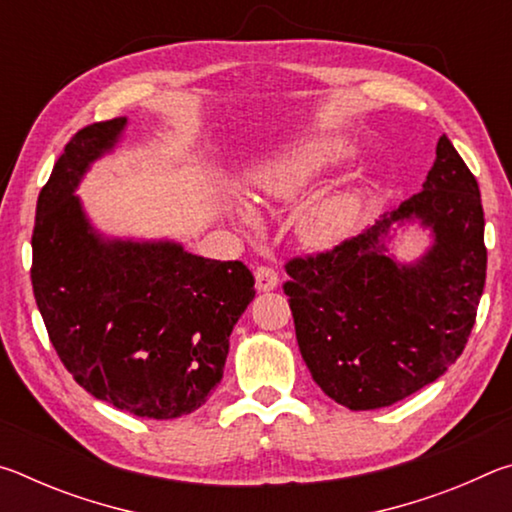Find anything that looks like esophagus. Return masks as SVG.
I'll use <instances>...</instances> for the list:
<instances>
[{"label":"esophagus","mask_w":512,"mask_h":512,"mask_svg":"<svg viewBox=\"0 0 512 512\" xmlns=\"http://www.w3.org/2000/svg\"><path fill=\"white\" fill-rule=\"evenodd\" d=\"M280 282V277L273 271L271 266H257L255 268V284L259 291H273Z\"/></svg>","instance_id":"esophagus-1"}]
</instances>
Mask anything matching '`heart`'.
Wrapping results in <instances>:
<instances>
[{"mask_svg": "<svg viewBox=\"0 0 512 512\" xmlns=\"http://www.w3.org/2000/svg\"><path fill=\"white\" fill-rule=\"evenodd\" d=\"M339 155V146L329 142L296 146L262 164L255 173V187L271 201H296ZM357 216L359 201L352 194L309 203L300 212V237L311 246L336 244L354 228Z\"/></svg>", "mask_w": 512, "mask_h": 512, "instance_id": "heart-1", "label": "heart"}]
</instances>
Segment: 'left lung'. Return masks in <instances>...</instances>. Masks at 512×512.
<instances>
[{
    "label": "left lung",
    "mask_w": 512,
    "mask_h": 512,
    "mask_svg": "<svg viewBox=\"0 0 512 512\" xmlns=\"http://www.w3.org/2000/svg\"><path fill=\"white\" fill-rule=\"evenodd\" d=\"M420 218L437 241L397 265L383 237ZM479 183L443 135L422 185L397 210L325 253L293 257L282 284L300 354L316 384L350 411L384 409L436 381L461 357L485 284Z\"/></svg>",
    "instance_id": "left-lung-1"
}]
</instances>
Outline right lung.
Here are the masks:
<instances>
[{
  "label": "right lung",
  "mask_w": 512,
  "mask_h": 512,
  "mask_svg": "<svg viewBox=\"0 0 512 512\" xmlns=\"http://www.w3.org/2000/svg\"><path fill=\"white\" fill-rule=\"evenodd\" d=\"M126 117L81 128L42 187L33 225V296L76 384L140 418L171 420L207 402L232 327L255 298L244 262L183 246L101 241L74 189L110 151Z\"/></svg>",
  "instance_id": "add662e5"
}]
</instances>
